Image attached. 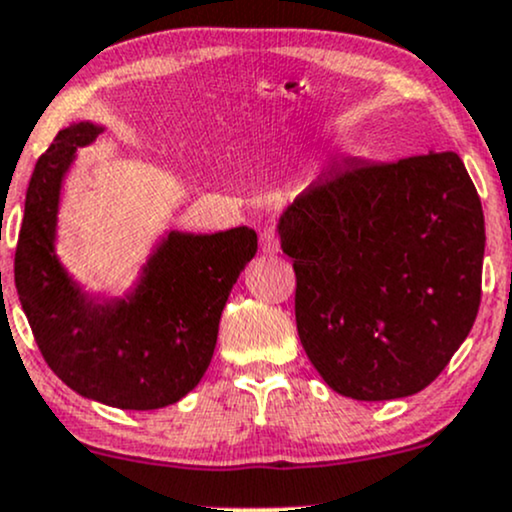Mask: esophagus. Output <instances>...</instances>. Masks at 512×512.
Instances as JSON below:
<instances>
[{
    "mask_svg": "<svg viewBox=\"0 0 512 512\" xmlns=\"http://www.w3.org/2000/svg\"><path fill=\"white\" fill-rule=\"evenodd\" d=\"M261 251L263 254H278L280 251V237L275 227H263L261 230Z\"/></svg>",
    "mask_w": 512,
    "mask_h": 512,
    "instance_id": "1",
    "label": "esophagus"
}]
</instances>
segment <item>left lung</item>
I'll return each instance as SVG.
<instances>
[{
    "label": "left lung",
    "mask_w": 512,
    "mask_h": 512,
    "mask_svg": "<svg viewBox=\"0 0 512 512\" xmlns=\"http://www.w3.org/2000/svg\"><path fill=\"white\" fill-rule=\"evenodd\" d=\"M306 357L335 393H419L470 335L482 302L484 213L460 155L330 170L280 220Z\"/></svg>",
    "instance_id": "8db88e82"
}]
</instances>
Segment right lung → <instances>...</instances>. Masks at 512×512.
I'll return each instance as SVG.
<instances>
[{"mask_svg":"<svg viewBox=\"0 0 512 512\" xmlns=\"http://www.w3.org/2000/svg\"><path fill=\"white\" fill-rule=\"evenodd\" d=\"M69 124L35 162L18 232V299L45 362L83 398L119 410H158L206 374L222 309L258 249L249 227L218 234L170 232L134 297L93 304L52 254L59 186L78 146L100 134Z\"/></svg>","mask_w":512,"mask_h":512,"instance_id":"1","label":"right lung"}]
</instances>
